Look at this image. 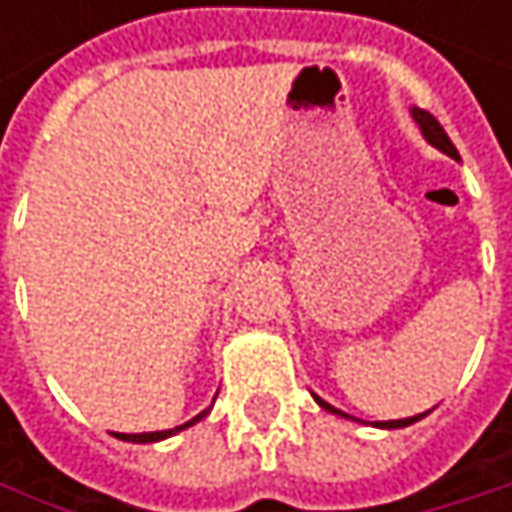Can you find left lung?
Returning a JSON list of instances; mask_svg holds the SVG:
<instances>
[{
	"label": "left lung",
	"instance_id": "1",
	"mask_svg": "<svg viewBox=\"0 0 512 512\" xmlns=\"http://www.w3.org/2000/svg\"><path fill=\"white\" fill-rule=\"evenodd\" d=\"M412 112V121L418 124V130H421V136L433 145V148H439L442 154H448L451 159H460L457 154V148H454V142L448 139V133L442 130V124L430 115V112H424V109H418V106H412L409 109ZM314 400L326 409V412H332V415H338V418H350V421H358L353 415H347V412H341V409H335L332 403H326V400H320L317 394H314ZM427 412H421V415H412V418H397V421H373V427H379V430H400V427H409V424H415V421H421ZM358 424H364V421H358Z\"/></svg>",
	"mask_w": 512,
	"mask_h": 512
}]
</instances>
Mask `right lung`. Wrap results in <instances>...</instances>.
Instances as JSON below:
<instances>
[{
	"mask_svg": "<svg viewBox=\"0 0 512 512\" xmlns=\"http://www.w3.org/2000/svg\"><path fill=\"white\" fill-rule=\"evenodd\" d=\"M216 400V397H213ZM210 409H204L201 415H195L192 421H186V424H180V427H174V430H159V433H115V439H124V442H133V445H148V442H162V439H168V436H177V433H183L186 427H192V424H198L204 415H207Z\"/></svg>",
	"mask_w": 512,
	"mask_h": 512,
	"instance_id": "obj_1",
	"label": "right lung"
}]
</instances>
